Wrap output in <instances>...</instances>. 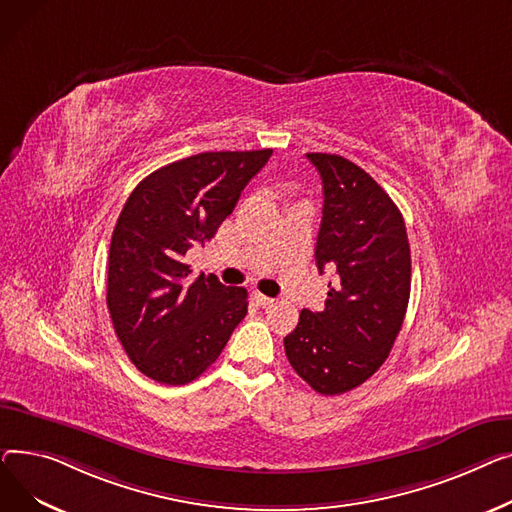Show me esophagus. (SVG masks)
Listing matches in <instances>:
<instances>
[{
	"instance_id": "34e87169",
	"label": "esophagus",
	"mask_w": 512,
	"mask_h": 512,
	"mask_svg": "<svg viewBox=\"0 0 512 512\" xmlns=\"http://www.w3.org/2000/svg\"><path fill=\"white\" fill-rule=\"evenodd\" d=\"M254 302H256L258 306L266 308V306H273L275 299H273V297H266V295H262L260 291H254Z\"/></svg>"
}]
</instances>
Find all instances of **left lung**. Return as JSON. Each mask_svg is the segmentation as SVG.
Returning <instances> with one entry per match:
<instances>
[{"label":"left lung","instance_id":"left-lung-1","mask_svg":"<svg viewBox=\"0 0 512 512\" xmlns=\"http://www.w3.org/2000/svg\"><path fill=\"white\" fill-rule=\"evenodd\" d=\"M322 179L316 264L337 266L322 312L302 310L285 341L291 368L320 395L364 384L388 357L405 320L411 252L401 210L349 159L308 153Z\"/></svg>","mask_w":512,"mask_h":512}]
</instances>
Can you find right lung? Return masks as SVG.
Instances as JSON below:
<instances>
[{"label":"right lung","instance_id":"obj_1","mask_svg":"<svg viewBox=\"0 0 512 512\" xmlns=\"http://www.w3.org/2000/svg\"><path fill=\"white\" fill-rule=\"evenodd\" d=\"M273 148L200 153L144 177L115 223L107 308L132 364L161 384H188L217 362L248 314V291L215 275L188 281L186 254L215 237Z\"/></svg>","mask_w":512,"mask_h":512}]
</instances>
